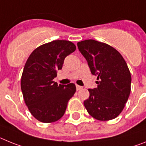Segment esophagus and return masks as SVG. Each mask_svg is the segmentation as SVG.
I'll list each match as a JSON object with an SVG mask.
<instances>
[{"instance_id":"34e87169","label":"esophagus","mask_w":146,"mask_h":146,"mask_svg":"<svg viewBox=\"0 0 146 146\" xmlns=\"http://www.w3.org/2000/svg\"><path fill=\"white\" fill-rule=\"evenodd\" d=\"M82 88V86H79V85H76V90H81V89Z\"/></svg>"}]
</instances>
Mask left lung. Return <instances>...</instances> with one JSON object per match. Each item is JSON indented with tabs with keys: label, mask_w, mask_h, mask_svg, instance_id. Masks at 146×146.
<instances>
[{
	"label": "left lung",
	"mask_w": 146,
	"mask_h": 146,
	"mask_svg": "<svg viewBox=\"0 0 146 146\" xmlns=\"http://www.w3.org/2000/svg\"><path fill=\"white\" fill-rule=\"evenodd\" d=\"M91 73L97 76L98 87L89 89L84 101L88 113L99 120L117 117L131 92V73L126 61L116 49L106 43L87 40L77 43Z\"/></svg>",
	"instance_id": "8db88e82"
}]
</instances>
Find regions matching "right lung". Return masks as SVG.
<instances>
[{
  "instance_id": "1",
  "label": "right lung",
  "mask_w": 146,
  "mask_h": 146,
  "mask_svg": "<svg viewBox=\"0 0 146 146\" xmlns=\"http://www.w3.org/2000/svg\"><path fill=\"white\" fill-rule=\"evenodd\" d=\"M68 40H54L40 45L29 56L21 78L24 101L31 115L40 122L59 120L65 112L68 102L76 88L54 82L56 71L62 68L67 56L76 50Z\"/></svg>"
}]
</instances>
